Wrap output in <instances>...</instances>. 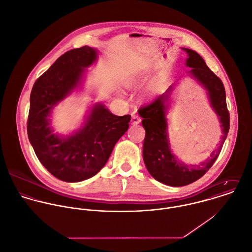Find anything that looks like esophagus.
<instances>
[{
  "label": "esophagus",
  "mask_w": 252,
  "mask_h": 252,
  "mask_svg": "<svg viewBox=\"0 0 252 252\" xmlns=\"http://www.w3.org/2000/svg\"><path fill=\"white\" fill-rule=\"evenodd\" d=\"M141 122V117L139 116V114L133 112L132 113V123L133 124H139Z\"/></svg>",
  "instance_id": "34e87169"
}]
</instances>
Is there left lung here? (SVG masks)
Here are the masks:
<instances>
[{"instance_id":"left-lung-1","label":"left lung","mask_w":252,"mask_h":252,"mask_svg":"<svg viewBox=\"0 0 252 252\" xmlns=\"http://www.w3.org/2000/svg\"><path fill=\"white\" fill-rule=\"evenodd\" d=\"M188 54L187 66L190 67L189 73L205 87L208 91L212 107L220 118L223 137L219 147L213 151L210 158L199 165H188L176 158L169 149L167 122L165 113L168 98L173 87L157 96L150 103L139 108L143 117L142 124L146 130L143 157L150 174L158 182L173 187L189 185L200 179L216 161L230 129V113L226 102V92L221 79L209 69L203 59L194 51L184 49Z\"/></svg>"}]
</instances>
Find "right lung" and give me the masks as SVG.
I'll return each mask as SVG.
<instances>
[{"label": "right lung", "mask_w": 252, "mask_h": 252, "mask_svg": "<svg viewBox=\"0 0 252 252\" xmlns=\"http://www.w3.org/2000/svg\"><path fill=\"white\" fill-rule=\"evenodd\" d=\"M95 59V50L88 46L70 50L36 80L31 91L28 139L44 167L64 182H81L98 173L129 128L131 115H114L102 104L94 105L84 127L69 137L61 138L49 126L52 109L72 92L84 68Z\"/></svg>", "instance_id": "add662e5"}]
</instances>
